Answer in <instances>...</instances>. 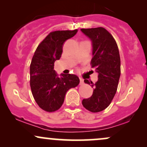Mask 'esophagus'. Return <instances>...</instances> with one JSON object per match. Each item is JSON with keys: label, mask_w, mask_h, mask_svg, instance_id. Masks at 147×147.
<instances>
[{"label": "esophagus", "mask_w": 147, "mask_h": 147, "mask_svg": "<svg viewBox=\"0 0 147 147\" xmlns=\"http://www.w3.org/2000/svg\"><path fill=\"white\" fill-rule=\"evenodd\" d=\"M80 78V85L83 84V78Z\"/></svg>", "instance_id": "esophagus-1"}]
</instances>
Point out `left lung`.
<instances>
[{
  "label": "left lung",
  "instance_id": "left-lung-1",
  "mask_svg": "<svg viewBox=\"0 0 147 147\" xmlns=\"http://www.w3.org/2000/svg\"><path fill=\"white\" fill-rule=\"evenodd\" d=\"M80 31L90 39L92 47V68L98 73L95 83L85 79L84 82L94 88L92 95L82 101L88 111L96 113L105 110L117 90L121 76V59L116 40L105 28L81 29Z\"/></svg>",
  "mask_w": 147,
  "mask_h": 147
}]
</instances>
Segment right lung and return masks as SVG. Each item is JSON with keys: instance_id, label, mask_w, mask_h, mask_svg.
Segmentation results:
<instances>
[{"instance_id": "obj_1", "label": "right lung", "mask_w": 147, "mask_h": 147, "mask_svg": "<svg viewBox=\"0 0 147 147\" xmlns=\"http://www.w3.org/2000/svg\"><path fill=\"white\" fill-rule=\"evenodd\" d=\"M78 30L56 31L50 33L38 45L30 65V86L38 105L48 112L59 109L65 94L79 84V78L74 74L58 75L54 63L60 59L63 45L76 35Z\"/></svg>"}]
</instances>
